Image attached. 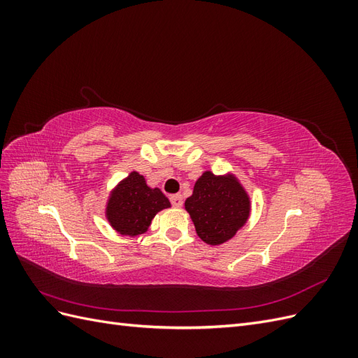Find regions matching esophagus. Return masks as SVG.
Returning a JSON list of instances; mask_svg holds the SVG:
<instances>
[{
    "mask_svg": "<svg viewBox=\"0 0 358 358\" xmlns=\"http://www.w3.org/2000/svg\"><path fill=\"white\" fill-rule=\"evenodd\" d=\"M170 201H171L173 208H180V206L183 204V199H182L180 194H175V196H170Z\"/></svg>",
    "mask_w": 358,
    "mask_h": 358,
    "instance_id": "obj_1",
    "label": "esophagus"
}]
</instances>
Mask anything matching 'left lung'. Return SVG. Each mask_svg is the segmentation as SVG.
<instances>
[{"label": "left lung", "instance_id": "obj_1", "mask_svg": "<svg viewBox=\"0 0 358 358\" xmlns=\"http://www.w3.org/2000/svg\"><path fill=\"white\" fill-rule=\"evenodd\" d=\"M185 209L200 239L209 245L224 243L236 234L249 216V199L233 176L206 171L194 185Z\"/></svg>", "mask_w": 358, "mask_h": 358}]
</instances>
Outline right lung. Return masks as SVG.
I'll use <instances>...</instances> for the list:
<instances>
[{
    "mask_svg": "<svg viewBox=\"0 0 358 358\" xmlns=\"http://www.w3.org/2000/svg\"><path fill=\"white\" fill-rule=\"evenodd\" d=\"M170 208L158 188H149L142 175L133 171L119 183L107 204V220L121 234L137 236L148 230L157 212Z\"/></svg>",
    "mask_w": 358,
    "mask_h": 358,
    "instance_id": "right-lung-1",
    "label": "right lung"
}]
</instances>
